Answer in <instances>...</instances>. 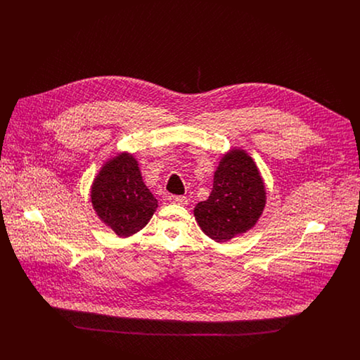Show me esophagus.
Instances as JSON below:
<instances>
[{
	"mask_svg": "<svg viewBox=\"0 0 360 360\" xmlns=\"http://www.w3.org/2000/svg\"><path fill=\"white\" fill-rule=\"evenodd\" d=\"M169 201L172 204H176V205H186L188 204V197H185V195H170Z\"/></svg>",
	"mask_w": 360,
	"mask_h": 360,
	"instance_id": "esophagus-1",
	"label": "esophagus"
}]
</instances>
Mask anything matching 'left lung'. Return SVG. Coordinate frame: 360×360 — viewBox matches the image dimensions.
Here are the masks:
<instances>
[{
	"label": "left lung",
	"mask_w": 360,
	"mask_h": 360,
	"mask_svg": "<svg viewBox=\"0 0 360 360\" xmlns=\"http://www.w3.org/2000/svg\"><path fill=\"white\" fill-rule=\"evenodd\" d=\"M267 193L257 163L245 150L231 148L221 156L206 201L194 207L195 221L207 238L226 243L257 225Z\"/></svg>",
	"instance_id": "8db88e82"
}]
</instances>
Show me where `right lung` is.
<instances>
[{
    "label": "right lung",
    "mask_w": 360,
    "mask_h": 360,
    "mask_svg": "<svg viewBox=\"0 0 360 360\" xmlns=\"http://www.w3.org/2000/svg\"><path fill=\"white\" fill-rule=\"evenodd\" d=\"M91 206L103 225L129 238L153 219L158 201L141 178L136 158L122 151L109 158L90 186Z\"/></svg>",
    "instance_id": "obj_1"
}]
</instances>
